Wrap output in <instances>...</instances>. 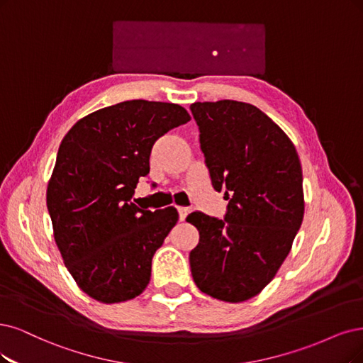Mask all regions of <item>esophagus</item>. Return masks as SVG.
I'll return each mask as SVG.
<instances>
[{
    "mask_svg": "<svg viewBox=\"0 0 363 363\" xmlns=\"http://www.w3.org/2000/svg\"><path fill=\"white\" fill-rule=\"evenodd\" d=\"M189 212H190V209L186 208V206H179L178 208V213H179V220L181 221H184L185 218H186V216H189Z\"/></svg>",
    "mask_w": 363,
    "mask_h": 363,
    "instance_id": "34e87169",
    "label": "esophagus"
}]
</instances>
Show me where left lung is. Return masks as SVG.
Masks as SVG:
<instances>
[{
	"mask_svg": "<svg viewBox=\"0 0 363 363\" xmlns=\"http://www.w3.org/2000/svg\"><path fill=\"white\" fill-rule=\"evenodd\" d=\"M212 186L229 200L224 218L194 211L200 239L190 252L196 286L242 302L259 294L290 252L303 220L296 150L256 106L221 100L190 106Z\"/></svg>",
	"mask_w": 363,
	"mask_h": 363,
	"instance_id": "1",
	"label": "left lung"
}]
</instances>
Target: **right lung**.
<instances>
[{"instance_id": "add662e5", "label": "right lung", "mask_w": 363, "mask_h": 363, "mask_svg": "<svg viewBox=\"0 0 363 363\" xmlns=\"http://www.w3.org/2000/svg\"><path fill=\"white\" fill-rule=\"evenodd\" d=\"M190 119L179 104L130 100L77 121L62 139L46 203L67 269L92 299L124 302L150 283L178 212L142 209L131 197L155 140Z\"/></svg>"}]
</instances>
